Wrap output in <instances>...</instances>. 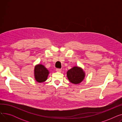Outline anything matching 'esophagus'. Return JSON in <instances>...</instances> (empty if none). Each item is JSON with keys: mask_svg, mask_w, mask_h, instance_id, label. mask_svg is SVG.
I'll use <instances>...</instances> for the list:
<instances>
[{"mask_svg": "<svg viewBox=\"0 0 122 122\" xmlns=\"http://www.w3.org/2000/svg\"><path fill=\"white\" fill-rule=\"evenodd\" d=\"M56 72H59V73H60V72H61L62 70H61V69H56Z\"/></svg>", "mask_w": 122, "mask_h": 122, "instance_id": "1", "label": "esophagus"}]
</instances>
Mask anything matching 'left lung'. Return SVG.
I'll return each mask as SVG.
<instances>
[{
  "mask_svg": "<svg viewBox=\"0 0 122 122\" xmlns=\"http://www.w3.org/2000/svg\"><path fill=\"white\" fill-rule=\"evenodd\" d=\"M86 73L83 69L78 66H74L67 72L69 81L73 84H79L84 80Z\"/></svg>",
  "mask_w": 122,
  "mask_h": 122,
  "instance_id": "obj_1",
  "label": "left lung"
}]
</instances>
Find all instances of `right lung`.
<instances>
[{"label": "right lung", "mask_w": 122, "mask_h": 122, "mask_svg": "<svg viewBox=\"0 0 122 122\" xmlns=\"http://www.w3.org/2000/svg\"><path fill=\"white\" fill-rule=\"evenodd\" d=\"M49 74L48 70L44 65L38 64L34 68V78L38 82H43L46 81Z\"/></svg>", "instance_id": "obj_1"}]
</instances>
